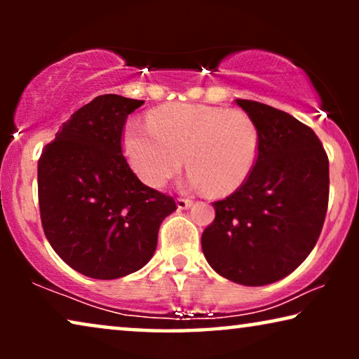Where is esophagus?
<instances>
[{"label": "esophagus", "instance_id": "34e87169", "mask_svg": "<svg viewBox=\"0 0 359 359\" xmlns=\"http://www.w3.org/2000/svg\"><path fill=\"white\" fill-rule=\"evenodd\" d=\"M176 204H178V209H189L191 205H193V201L184 199V198H178V199H176Z\"/></svg>", "mask_w": 359, "mask_h": 359}]
</instances>
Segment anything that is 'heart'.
I'll use <instances>...</instances> for the list:
<instances>
[{"instance_id": "heart-1", "label": "heart", "mask_w": 359, "mask_h": 359, "mask_svg": "<svg viewBox=\"0 0 359 359\" xmlns=\"http://www.w3.org/2000/svg\"><path fill=\"white\" fill-rule=\"evenodd\" d=\"M149 126H127L122 147L150 188H163L181 170L183 156L189 188H208L214 196L237 191L257 165L258 126L240 109L166 104L150 112Z\"/></svg>"}]
</instances>
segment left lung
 <instances>
[{
  "label": "left lung",
  "instance_id": "left-lung-1",
  "mask_svg": "<svg viewBox=\"0 0 359 359\" xmlns=\"http://www.w3.org/2000/svg\"><path fill=\"white\" fill-rule=\"evenodd\" d=\"M259 130L250 178L222 201L203 232L204 257L215 273L266 286L291 274L316 247L328 205V156L311 127L287 112L235 101Z\"/></svg>",
  "mask_w": 359,
  "mask_h": 359
}]
</instances>
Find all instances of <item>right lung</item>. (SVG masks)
Masks as SVG:
<instances>
[{"mask_svg":"<svg viewBox=\"0 0 359 359\" xmlns=\"http://www.w3.org/2000/svg\"><path fill=\"white\" fill-rule=\"evenodd\" d=\"M144 101L102 95L73 112L37 165L43 232L75 271L117 279L154 257L175 199L137 178L122 155V129Z\"/></svg>","mask_w":359,"mask_h":359,"instance_id":"right-lung-1","label":"right lung"}]
</instances>
